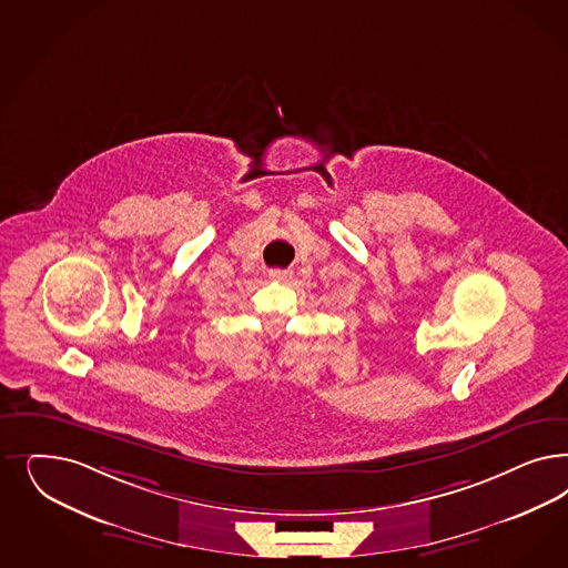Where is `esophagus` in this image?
I'll return each mask as SVG.
<instances>
[{
    "mask_svg": "<svg viewBox=\"0 0 568 568\" xmlns=\"http://www.w3.org/2000/svg\"><path fill=\"white\" fill-rule=\"evenodd\" d=\"M270 277L275 282H288L293 277V272L288 270H270Z\"/></svg>",
    "mask_w": 568,
    "mask_h": 568,
    "instance_id": "obj_1",
    "label": "esophagus"
}]
</instances>
